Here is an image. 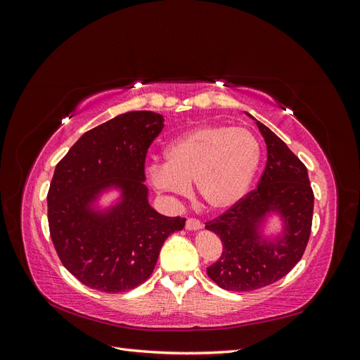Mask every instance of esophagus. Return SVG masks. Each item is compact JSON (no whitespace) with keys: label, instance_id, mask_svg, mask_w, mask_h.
Returning a JSON list of instances; mask_svg holds the SVG:
<instances>
[{"label":"esophagus","instance_id":"esophagus-1","mask_svg":"<svg viewBox=\"0 0 360 360\" xmlns=\"http://www.w3.org/2000/svg\"><path fill=\"white\" fill-rule=\"evenodd\" d=\"M201 226H202V224L198 219H195V217H189V219L186 221V228H188V230H191V231L200 230Z\"/></svg>","mask_w":360,"mask_h":360}]
</instances>
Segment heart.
I'll list each match as a JSON object with an SVG mask.
<instances>
[{
	"label": "heart",
	"instance_id": "1",
	"mask_svg": "<svg viewBox=\"0 0 360 360\" xmlns=\"http://www.w3.org/2000/svg\"><path fill=\"white\" fill-rule=\"evenodd\" d=\"M165 159V165L148 167V180L156 189L184 195L195 181L209 209L225 210L246 193L259 163V146L246 129L204 124L174 139Z\"/></svg>",
	"mask_w": 360,
	"mask_h": 360
}]
</instances>
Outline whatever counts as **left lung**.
I'll use <instances>...</instances> for the list:
<instances>
[{
  "label": "left lung",
  "instance_id": "left-lung-1",
  "mask_svg": "<svg viewBox=\"0 0 360 360\" xmlns=\"http://www.w3.org/2000/svg\"><path fill=\"white\" fill-rule=\"evenodd\" d=\"M267 146V162L257 189L205 222L219 236L222 254L207 267V275L228 291H254L284 278L307 249L314 212V192L308 169L287 144L257 122ZM269 212H278L285 230L275 243L260 236Z\"/></svg>",
  "mask_w": 360,
  "mask_h": 360
}]
</instances>
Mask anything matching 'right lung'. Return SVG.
Here are the masks:
<instances>
[{
    "instance_id": "1",
    "label": "right lung",
    "mask_w": 360,
    "mask_h": 360,
    "mask_svg": "<svg viewBox=\"0 0 360 360\" xmlns=\"http://www.w3.org/2000/svg\"><path fill=\"white\" fill-rule=\"evenodd\" d=\"M163 117L132 111L85 132L56 167L48 192V222L63 266L84 285L124 292L153 274L163 242L184 217L158 213L147 200L146 158ZM122 198L106 212L92 202L106 188Z\"/></svg>"
}]
</instances>
